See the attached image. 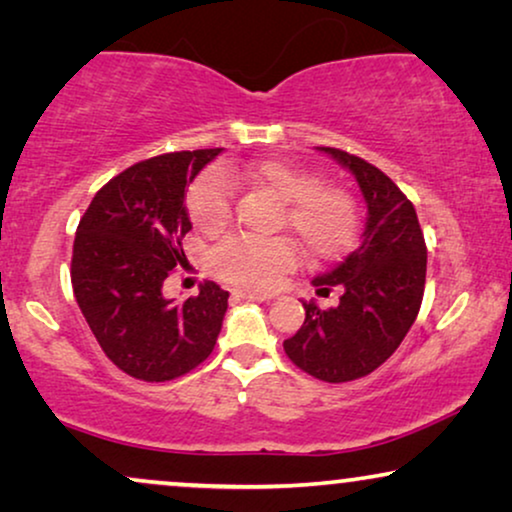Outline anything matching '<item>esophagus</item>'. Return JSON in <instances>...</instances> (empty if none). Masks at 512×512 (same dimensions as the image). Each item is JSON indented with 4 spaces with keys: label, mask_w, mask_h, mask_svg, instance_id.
<instances>
[{
    "label": "esophagus",
    "mask_w": 512,
    "mask_h": 512,
    "mask_svg": "<svg viewBox=\"0 0 512 512\" xmlns=\"http://www.w3.org/2000/svg\"><path fill=\"white\" fill-rule=\"evenodd\" d=\"M235 298L242 300H256V303H263V300H270L272 293H258V291H249V289H237Z\"/></svg>",
    "instance_id": "esophagus-1"
}]
</instances>
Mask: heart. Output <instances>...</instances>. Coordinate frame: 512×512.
Returning a JSON list of instances; mask_svg holds the SVG:
<instances>
[{
  "label": "heart",
  "mask_w": 512,
  "mask_h": 512,
  "mask_svg": "<svg viewBox=\"0 0 512 512\" xmlns=\"http://www.w3.org/2000/svg\"><path fill=\"white\" fill-rule=\"evenodd\" d=\"M242 179L284 202L282 221L312 258H335L352 244L359 228L356 202L345 188L321 184L319 174L282 160L207 172L188 195V212L200 230H219L233 216V186ZM296 263L286 237L235 235L212 251L214 272L233 284L270 289Z\"/></svg>",
  "instance_id": "1"
}]
</instances>
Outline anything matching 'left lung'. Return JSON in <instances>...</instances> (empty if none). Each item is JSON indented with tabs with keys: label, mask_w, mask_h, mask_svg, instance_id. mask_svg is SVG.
Here are the masks:
<instances>
[{
	"label": "left lung",
	"mask_w": 512,
	"mask_h": 512,
	"mask_svg": "<svg viewBox=\"0 0 512 512\" xmlns=\"http://www.w3.org/2000/svg\"><path fill=\"white\" fill-rule=\"evenodd\" d=\"M354 174L366 202L359 247L312 279L317 293L340 286V303L319 310L305 303V321L284 352L300 370L324 382L373 373L396 352L415 324L426 282V244L417 212L382 170L347 151L317 146Z\"/></svg>",
	"instance_id": "8db88e82"
}]
</instances>
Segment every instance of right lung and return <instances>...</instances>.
<instances>
[{
  "instance_id": "1",
  "label": "right lung",
  "mask_w": 512,
  "mask_h": 512,
  "mask_svg": "<svg viewBox=\"0 0 512 512\" xmlns=\"http://www.w3.org/2000/svg\"><path fill=\"white\" fill-rule=\"evenodd\" d=\"M221 149L177 151L128 167L95 193L76 228L72 286L102 352L144 382L186 375L212 354L228 291L205 282L174 303L163 282L184 261L186 188Z\"/></svg>"
}]
</instances>
